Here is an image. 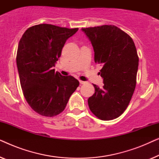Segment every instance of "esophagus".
<instances>
[{"label": "esophagus", "mask_w": 159, "mask_h": 159, "mask_svg": "<svg viewBox=\"0 0 159 159\" xmlns=\"http://www.w3.org/2000/svg\"><path fill=\"white\" fill-rule=\"evenodd\" d=\"M80 83L82 84H84L86 83V82H84V81H82V80H80Z\"/></svg>", "instance_id": "1"}]
</instances>
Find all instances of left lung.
<instances>
[{
  "label": "left lung",
  "mask_w": 159,
  "mask_h": 159,
  "mask_svg": "<svg viewBox=\"0 0 159 159\" xmlns=\"http://www.w3.org/2000/svg\"><path fill=\"white\" fill-rule=\"evenodd\" d=\"M94 49V60L103 66L104 85L95 84L89 108L101 120L118 118L127 108L136 86L139 58L134 41L114 25L82 28Z\"/></svg>",
  "instance_id": "left-lung-1"
}]
</instances>
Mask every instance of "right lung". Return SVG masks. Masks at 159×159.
Segmentation results:
<instances>
[{"mask_svg": "<svg viewBox=\"0 0 159 159\" xmlns=\"http://www.w3.org/2000/svg\"><path fill=\"white\" fill-rule=\"evenodd\" d=\"M77 30L41 24L28 28L19 41L16 65L21 89L30 107L41 116L61 113L79 86L72 76L53 69L66 40Z\"/></svg>", "mask_w": 159, "mask_h": 159, "instance_id": "add662e5", "label": "right lung"}]
</instances>
